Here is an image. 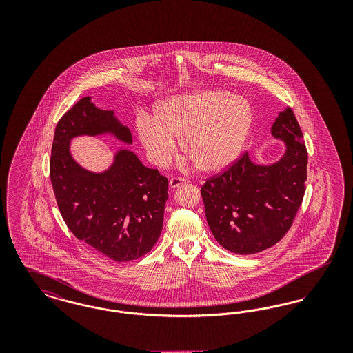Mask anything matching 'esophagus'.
I'll return each instance as SVG.
<instances>
[{"label": "esophagus", "mask_w": 353, "mask_h": 353, "mask_svg": "<svg viewBox=\"0 0 353 353\" xmlns=\"http://www.w3.org/2000/svg\"><path fill=\"white\" fill-rule=\"evenodd\" d=\"M186 184V180L183 179V177H172L170 180H169V186L172 188V189H176V188H179L180 185Z\"/></svg>", "instance_id": "esophagus-1"}]
</instances>
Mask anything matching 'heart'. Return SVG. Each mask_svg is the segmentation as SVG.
<instances>
[{
	"label": "heart",
	"mask_w": 353,
	"mask_h": 353,
	"mask_svg": "<svg viewBox=\"0 0 353 353\" xmlns=\"http://www.w3.org/2000/svg\"><path fill=\"white\" fill-rule=\"evenodd\" d=\"M252 104L226 91H199L172 97L154 107V119L136 120L137 137L156 167H165L176 152L174 139L205 173L228 168L242 150L252 124Z\"/></svg>",
	"instance_id": "1"
}]
</instances>
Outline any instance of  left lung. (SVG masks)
<instances>
[{
    "instance_id": "8db88e82",
    "label": "left lung",
    "mask_w": 353,
    "mask_h": 353,
    "mask_svg": "<svg viewBox=\"0 0 353 353\" xmlns=\"http://www.w3.org/2000/svg\"><path fill=\"white\" fill-rule=\"evenodd\" d=\"M271 134L285 144L278 161L256 164L245 153L201 188L212 233L222 248L235 254L249 255L274 246L291 228L303 201L307 150L290 107L279 112Z\"/></svg>"
}]
</instances>
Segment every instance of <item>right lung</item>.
<instances>
[{
  "label": "right lung",
  "instance_id": "obj_1",
  "mask_svg": "<svg viewBox=\"0 0 353 353\" xmlns=\"http://www.w3.org/2000/svg\"><path fill=\"white\" fill-rule=\"evenodd\" d=\"M103 134L132 144L130 128L112 110L98 108L91 97L82 98L57 124L51 184L72 234L115 262H130L150 252L161 234L168 180L127 148L115 152L101 172L83 168L72 157L71 141Z\"/></svg>",
  "mask_w": 353,
  "mask_h": 353
}]
</instances>
